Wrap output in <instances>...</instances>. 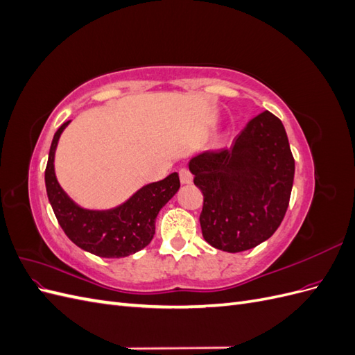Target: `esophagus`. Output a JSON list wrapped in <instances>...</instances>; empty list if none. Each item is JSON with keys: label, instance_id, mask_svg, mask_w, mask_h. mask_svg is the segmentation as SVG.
<instances>
[{"label": "esophagus", "instance_id": "obj_1", "mask_svg": "<svg viewBox=\"0 0 355 355\" xmlns=\"http://www.w3.org/2000/svg\"><path fill=\"white\" fill-rule=\"evenodd\" d=\"M179 178H180V182L184 185L192 184V175H191V171L188 168H180L179 170Z\"/></svg>", "mask_w": 355, "mask_h": 355}]
</instances>
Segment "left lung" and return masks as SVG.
I'll return each mask as SVG.
<instances>
[{"label":"left lung","mask_w":355,"mask_h":355,"mask_svg":"<svg viewBox=\"0 0 355 355\" xmlns=\"http://www.w3.org/2000/svg\"><path fill=\"white\" fill-rule=\"evenodd\" d=\"M189 171L204 196L200 225L214 249L237 253L263 243L288 207L295 159L283 123L265 111L230 149L191 158Z\"/></svg>","instance_id":"1"}]
</instances>
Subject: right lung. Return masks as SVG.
<instances>
[{"instance_id": "1", "label": "right lung", "mask_w": 355, "mask_h": 355, "mask_svg": "<svg viewBox=\"0 0 355 355\" xmlns=\"http://www.w3.org/2000/svg\"><path fill=\"white\" fill-rule=\"evenodd\" d=\"M69 123H63L53 136L46 167L47 197L63 232L80 249L101 257H125L142 250L154 237L158 211L180 188L179 175L142 187L114 209H84L68 197L55 173L59 137Z\"/></svg>"}]
</instances>
